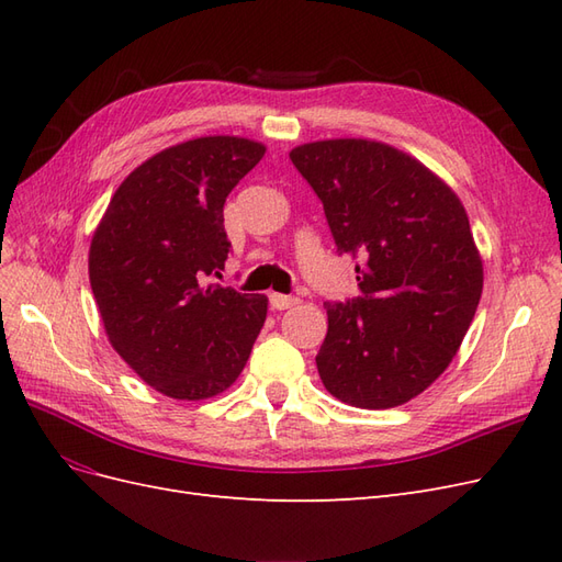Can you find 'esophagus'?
<instances>
[{
  "instance_id": "esophagus-1",
  "label": "esophagus",
  "mask_w": 562,
  "mask_h": 562,
  "mask_svg": "<svg viewBox=\"0 0 562 562\" xmlns=\"http://www.w3.org/2000/svg\"><path fill=\"white\" fill-rule=\"evenodd\" d=\"M269 304L274 310H291L295 304H300V300L295 295H281V293H271L269 295Z\"/></svg>"
}]
</instances>
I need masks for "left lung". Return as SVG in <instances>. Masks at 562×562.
<instances>
[{
	"label": "left lung",
	"mask_w": 562,
	"mask_h": 562,
	"mask_svg": "<svg viewBox=\"0 0 562 562\" xmlns=\"http://www.w3.org/2000/svg\"><path fill=\"white\" fill-rule=\"evenodd\" d=\"M291 161L321 199L337 252L361 260V295L326 302L323 386L366 411L403 405L450 366L483 293L462 201L415 157L375 140L307 143Z\"/></svg>",
	"instance_id": "obj_1"
}]
</instances>
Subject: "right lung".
<instances>
[{
    "label": "right lung",
    "mask_w": 562,
    "mask_h": 562,
    "mask_svg": "<svg viewBox=\"0 0 562 562\" xmlns=\"http://www.w3.org/2000/svg\"><path fill=\"white\" fill-rule=\"evenodd\" d=\"M262 157L236 135L168 147L119 184L95 227L89 279L110 345L164 396L223 394L265 326V295L209 283L232 248L225 199Z\"/></svg>",
    "instance_id": "obj_1"
}]
</instances>
